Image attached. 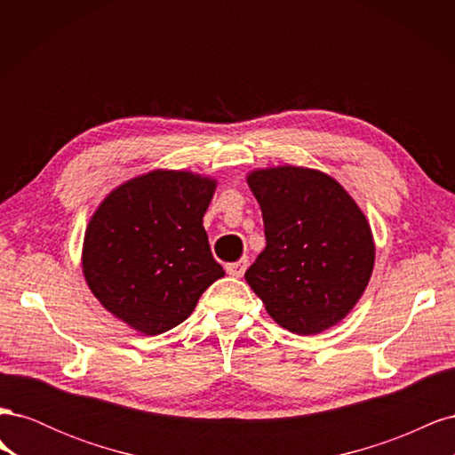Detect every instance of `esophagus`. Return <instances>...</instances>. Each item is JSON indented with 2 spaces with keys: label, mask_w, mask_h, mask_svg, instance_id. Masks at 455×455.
<instances>
[{
  "label": "esophagus",
  "mask_w": 455,
  "mask_h": 455,
  "mask_svg": "<svg viewBox=\"0 0 455 455\" xmlns=\"http://www.w3.org/2000/svg\"><path fill=\"white\" fill-rule=\"evenodd\" d=\"M246 266H249V261L246 259H239V261H231V264H226V271L231 275V277H243Z\"/></svg>",
  "instance_id": "esophagus-1"
}]
</instances>
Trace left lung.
<instances>
[{"label": "left lung", "instance_id": "left-lung-1", "mask_svg": "<svg viewBox=\"0 0 455 455\" xmlns=\"http://www.w3.org/2000/svg\"><path fill=\"white\" fill-rule=\"evenodd\" d=\"M246 182L266 231L246 283L288 332L311 336L334 326L361 299L374 269L366 216L321 171L284 164L252 171Z\"/></svg>", "mask_w": 455, "mask_h": 455}]
</instances>
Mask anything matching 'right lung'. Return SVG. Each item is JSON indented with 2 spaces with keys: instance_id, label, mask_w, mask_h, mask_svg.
Masks as SVG:
<instances>
[{
  "instance_id": "add662e5",
  "label": "right lung",
  "mask_w": 455,
  "mask_h": 455,
  "mask_svg": "<svg viewBox=\"0 0 455 455\" xmlns=\"http://www.w3.org/2000/svg\"><path fill=\"white\" fill-rule=\"evenodd\" d=\"M216 180L151 171L109 194L85 231V281L96 299L136 332L157 336L184 323L224 269L203 216Z\"/></svg>"
}]
</instances>
